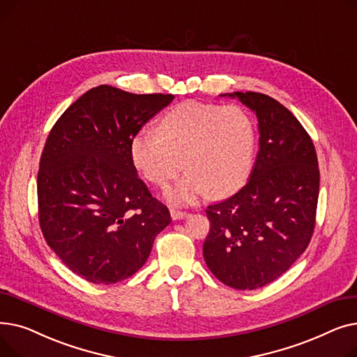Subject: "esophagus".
Wrapping results in <instances>:
<instances>
[{
    "mask_svg": "<svg viewBox=\"0 0 357 357\" xmlns=\"http://www.w3.org/2000/svg\"><path fill=\"white\" fill-rule=\"evenodd\" d=\"M186 211H181V210H176V208H171V217L172 220H181L183 217H186Z\"/></svg>",
    "mask_w": 357,
    "mask_h": 357,
    "instance_id": "34e87169",
    "label": "esophagus"
}]
</instances>
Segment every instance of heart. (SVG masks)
I'll return each instance as SVG.
<instances>
[{
  "label": "heart",
  "instance_id": "heart-1",
  "mask_svg": "<svg viewBox=\"0 0 357 357\" xmlns=\"http://www.w3.org/2000/svg\"><path fill=\"white\" fill-rule=\"evenodd\" d=\"M256 133L250 116L238 105L186 101L169 109L158 133L143 130L131 140V158L147 181L166 186L188 172L167 192L174 202H191L211 192L229 197L250 175Z\"/></svg>",
  "mask_w": 357,
  "mask_h": 357
}]
</instances>
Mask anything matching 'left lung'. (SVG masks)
Returning a JSON list of instances; mask_svg holds the SVG:
<instances>
[{
    "mask_svg": "<svg viewBox=\"0 0 357 357\" xmlns=\"http://www.w3.org/2000/svg\"><path fill=\"white\" fill-rule=\"evenodd\" d=\"M259 121V153L249 182L208 205L202 253L224 285L256 289L285 273L314 233L320 171L314 143L292 112L260 92H233Z\"/></svg>",
    "mask_w": 357,
    "mask_h": 357,
    "instance_id": "left-lung-1",
    "label": "left lung"
}]
</instances>
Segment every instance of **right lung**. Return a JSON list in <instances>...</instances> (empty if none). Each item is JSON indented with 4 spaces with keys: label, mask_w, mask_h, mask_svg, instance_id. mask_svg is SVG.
Masks as SVG:
<instances>
[{
    "label": "right lung",
    "mask_w": 357,
    "mask_h": 357,
    "mask_svg": "<svg viewBox=\"0 0 357 357\" xmlns=\"http://www.w3.org/2000/svg\"><path fill=\"white\" fill-rule=\"evenodd\" d=\"M172 93H131L109 85L86 91L47 136L37 175L45 240L92 284L136 273L171 214L139 178L131 140Z\"/></svg>",
    "instance_id": "right-lung-1"
}]
</instances>
